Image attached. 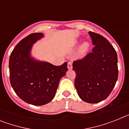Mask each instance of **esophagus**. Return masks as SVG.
Instances as JSON below:
<instances>
[{"label":"esophagus","mask_w":129,"mask_h":129,"mask_svg":"<svg viewBox=\"0 0 129 129\" xmlns=\"http://www.w3.org/2000/svg\"><path fill=\"white\" fill-rule=\"evenodd\" d=\"M67 67H68V70H71L72 68V64L71 62H68V65H67Z\"/></svg>","instance_id":"esophagus-1"}]
</instances>
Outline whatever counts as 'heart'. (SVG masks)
<instances>
[{
  "label": "heart",
  "instance_id": "1",
  "mask_svg": "<svg viewBox=\"0 0 129 129\" xmlns=\"http://www.w3.org/2000/svg\"><path fill=\"white\" fill-rule=\"evenodd\" d=\"M88 44L87 43H84L81 46V47L80 52L81 53H84V52H85L88 50Z\"/></svg>",
  "mask_w": 129,
  "mask_h": 129
}]
</instances>
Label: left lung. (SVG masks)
I'll use <instances>...</instances> for the list:
<instances>
[{
  "label": "left lung",
  "instance_id": "1",
  "mask_svg": "<svg viewBox=\"0 0 129 129\" xmlns=\"http://www.w3.org/2000/svg\"><path fill=\"white\" fill-rule=\"evenodd\" d=\"M88 34L94 47L92 52L73 63L74 84L83 101L97 103L110 95L118 80V56L107 39L92 31Z\"/></svg>",
  "mask_w": 129,
  "mask_h": 129
}]
</instances>
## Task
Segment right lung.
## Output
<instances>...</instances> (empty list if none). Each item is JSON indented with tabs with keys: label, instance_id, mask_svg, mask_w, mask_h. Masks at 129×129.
Masks as SVG:
<instances>
[{
	"label": "right lung",
	"instance_id": "obj_1",
	"mask_svg": "<svg viewBox=\"0 0 129 129\" xmlns=\"http://www.w3.org/2000/svg\"><path fill=\"white\" fill-rule=\"evenodd\" d=\"M43 37V33L28 35L16 45L9 60L13 89L21 100L35 106L47 104L53 100L59 81L68 70L67 62L55 66L31 56L33 44Z\"/></svg>",
	"mask_w": 129,
	"mask_h": 129
}]
</instances>
